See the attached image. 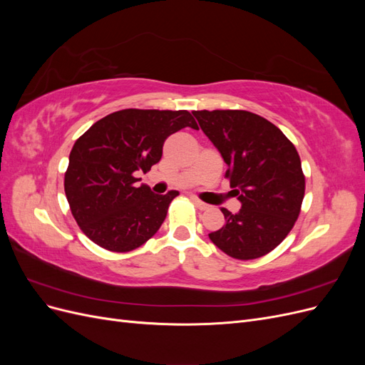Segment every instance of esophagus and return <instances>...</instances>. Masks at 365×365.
<instances>
[{
  "mask_svg": "<svg viewBox=\"0 0 365 365\" xmlns=\"http://www.w3.org/2000/svg\"><path fill=\"white\" fill-rule=\"evenodd\" d=\"M193 202H195V205L200 208V210H207L208 208V204H205V202H202L201 200H196V197H193Z\"/></svg>",
  "mask_w": 365,
  "mask_h": 365,
  "instance_id": "34e87169",
  "label": "esophagus"
}]
</instances>
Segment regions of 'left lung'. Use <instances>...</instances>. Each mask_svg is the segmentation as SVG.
Instances as JSON below:
<instances>
[{"mask_svg":"<svg viewBox=\"0 0 365 365\" xmlns=\"http://www.w3.org/2000/svg\"><path fill=\"white\" fill-rule=\"evenodd\" d=\"M193 115L228 164L225 178L242 202L237 215L220 208L227 222L210 240L237 260L267 256L302 212L306 181L300 155L277 126L257 114L202 109Z\"/></svg>","mask_w":365,"mask_h":365,"instance_id":"left-lung-1","label":"left lung"}]
</instances>
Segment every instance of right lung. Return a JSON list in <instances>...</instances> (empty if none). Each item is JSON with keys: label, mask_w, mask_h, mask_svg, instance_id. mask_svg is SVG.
<instances>
[{"label": "right lung", "mask_w": 365, "mask_h": 365, "mask_svg": "<svg viewBox=\"0 0 365 365\" xmlns=\"http://www.w3.org/2000/svg\"><path fill=\"white\" fill-rule=\"evenodd\" d=\"M197 125L189 111L121 109L76 140L63 189L77 225L94 244L113 252L141 247L160 230L180 193L137 187V172H149L163 155L165 138Z\"/></svg>", "instance_id": "1"}]
</instances>
